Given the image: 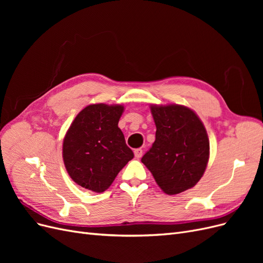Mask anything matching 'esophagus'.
<instances>
[{
  "label": "esophagus",
  "mask_w": 263,
  "mask_h": 263,
  "mask_svg": "<svg viewBox=\"0 0 263 263\" xmlns=\"http://www.w3.org/2000/svg\"><path fill=\"white\" fill-rule=\"evenodd\" d=\"M134 154H135V158H137V159L141 158V156H142V149H140V148L135 149Z\"/></svg>",
  "instance_id": "obj_1"
}]
</instances>
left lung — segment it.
Listing matches in <instances>:
<instances>
[{"mask_svg": "<svg viewBox=\"0 0 263 263\" xmlns=\"http://www.w3.org/2000/svg\"><path fill=\"white\" fill-rule=\"evenodd\" d=\"M156 140L141 158L157 184L174 195L201 180L210 158V140L201 119L192 109L177 105H151Z\"/></svg>", "mask_w": 263, "mask_h": 263, "instance_id": "obj_1", "label": "left lung"}]
</instances>
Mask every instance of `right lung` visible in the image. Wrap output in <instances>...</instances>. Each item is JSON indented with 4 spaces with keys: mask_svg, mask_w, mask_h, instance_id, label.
Here are the masks:
<instances>
[{
    "mask_svg": "<svg viewBox=\"0 0 263 263\" xmlns=\"http://www.w3.org/2000/svg\"><path fill=\"white\" fill-rule=\"evenodd\" d=\"M123 112L122 105H87L69 127L62 157L70 178L78 185L104 192L134 158L118 127Z\"/></svg>",
    "mask_w": 263,
    "mask_h": 263,
    "instance_id": "obj_1",
    "label": "right lung"
}]
</instances>
